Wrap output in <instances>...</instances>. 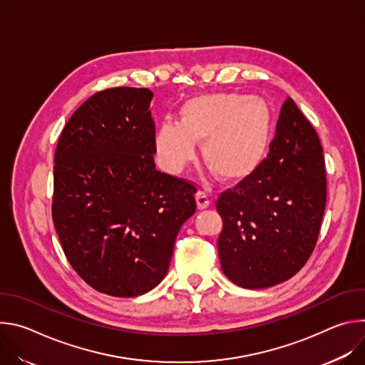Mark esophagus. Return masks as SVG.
I'll list each match as a JSON object with an SVG mask.
<instances>
[{
	"label": "esophagus",
	"mask_w": 365,
	"mask_h": 365,
	"mask_svg": "<svg viewBox=\"0 0 365 365\" xmlns=\"http://www.w3.org/2000/svg\"><path fill=\"white\" fill-rule=\"evenodd\" d=\"M196 203H197L199 210H206V207L210 206V197H207V195L205 192L199 190L196 193Z\"/></svg>",
	"instance_id": "obj_1"
}]
</instances>
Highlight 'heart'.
Here are the masks:
<instances>
[{
    "mask_svg": "<svg viewBox=\"0 0 365 365\" xmlns=\"http://www.w3.org/2000/svg\"><path fill=\"white\" fill-rule=\"evenodd\" d=\"M272 113L264 99L234 92L203 93L187 99L178 123H162L154 147L162 166L179 173L203 143V159L220 179L234 182L251 175L266 159Z\"/></svg>",
    "mask_w": 365,
    "mask_h": 365,
    "instance_id": "obj_1",
    "label": "heart"
}]
</instances>
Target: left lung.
Returning a JSON list of instances; mask_svg holds the SVG:
<instances>
[{
	"instance_id": "obj_1",
	"label": "left lung",
	"mask_w": 365,
	"mask_h": 365,
	"mask_svg": "<svg viewBox=\"0 0 365 365\" xmlns=\"http://www.w3.org/2000/svg\"><path fill=\"white\" fill-rule=\"evenodd\" d=\"M327 205L322 145L287 98L270 151L251 175L217 200L224 274L244 289H266L293 277L314 251Z\"/></svg>"
}]
</instances>
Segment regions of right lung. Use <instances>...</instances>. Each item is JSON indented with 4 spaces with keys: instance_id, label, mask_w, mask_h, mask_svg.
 <instances>
[{
    "instance_id": "add662e5",
    "label": "right lung",
    "mask_w": 365,
    "mask_h": 365,
    "mask_svg": "<svg viewBox=\"0 0 365 365\" xmlns=\"http://www.w3.org/2000/svg\"><path fill=\"white\" fill-rule=\"evenodd\" d=\"M147 88L96 92L73 113L55 153L51 217L75 272L95 290L135 297L168 274L193 185L155 170Z\"/></svg>"
}]
</instances>
